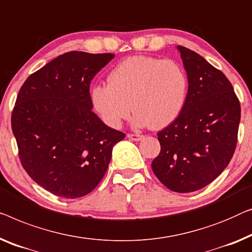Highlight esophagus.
I'll return each mask as SVG.
<instances>
[{"label": "esophagus", "mask_w": 252, "mask_h": 252, "mask_svg": "<svg viewBox=\"0 0 252 252\" xmlns=\"http://www.w3.org/2000/svg\"><path fill=\"white\" fill-rule=\"evenodd\" d=\"M127 137H128L129 140H132V141H140V140H142V138H143V135L136 134V133H129V134H127Z\"/></svg>", "instance_id": "esophagus-1"}]
</instances>
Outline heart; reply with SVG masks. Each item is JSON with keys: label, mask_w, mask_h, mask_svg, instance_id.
I'll list each match as a JSON object with an SVG mask.
<instances>
[{"label": "heart", "mask_w": 252, "mask_h": 252, "mask_svg": "<svg viewBox=\"0 0 252 252\" xmlns=\"http://www.w3.org/2000/svg\"><path fill=\"white\" fill-rule=\"evenodd\" d=\"M187 93V75L177 63L134 56L116 65L109 83L94 85L91 97L102 120L112 128L129 118L133 107L137 110L135 125L162 128L180 116Z\"/></svg>", "instance_id": "heart-1"}]
</instances>
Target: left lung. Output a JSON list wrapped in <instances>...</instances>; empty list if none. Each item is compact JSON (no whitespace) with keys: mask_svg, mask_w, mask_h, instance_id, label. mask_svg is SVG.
<instances>
[{"mask_svg":"<svg viewBox=\"0 0 252 252\" xmlns=\"http://www.w3.org/2000/svg\"><path fill=\"white\" fill-rule=\"evenodd\" d=\"M189 79L180 116L158 132L157 178L174 192L207 187L231 161L238 143L241 105L231 82L194 51L178 46Z\"/></svg>","mask_w":252,"mask_h":252,"instance_id":"left-lung-1","label":"left lung"}]
</instances>
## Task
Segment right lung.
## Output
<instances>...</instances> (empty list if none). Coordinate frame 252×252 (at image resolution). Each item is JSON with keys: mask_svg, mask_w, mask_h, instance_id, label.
I'll list each match as a JSON object with an SVG mask.
<instances>
[{"mask_svg": "<svg viewBox=\"0 0 252 252\" xmlns=\"http://www.w3.org/2000/svg\"><path fill=\"white\" fill-rule=\"evenodd\" d=\"M115 54L71 51L20 87L11 127L26 173L54 195L81 198L97 187L125 133L92 111L90 85Z\"/></svg>", "mask_w": 252, "mask_h": 252, "instance_id": "1", "label": "right lung"}]
</instances>
